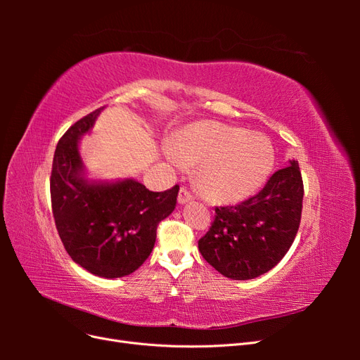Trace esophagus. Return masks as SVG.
Listing matches in <instances>:
<instances>
[{"mask_svg": "<svg viewBox=\"0 0 360 360\" xmlns=\"http://www.w3.org/2000/svg\"><path fill=\"white\" fill-rule=\"evenodd\" d=\"M192 200H193V195L186 188H181L179 192V202L184 204V202L192 201Z\"/></svg>", "mask_w": 360, "mask_h": 360, "instance_id": "34e87169", "label": "esophagus"}]
</instances>
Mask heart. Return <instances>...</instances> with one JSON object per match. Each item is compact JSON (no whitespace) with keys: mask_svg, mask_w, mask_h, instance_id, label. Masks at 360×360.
<instances>
[{"mask_svg":"<svg viewBox=\"0 0 360 360\" xmlns=\"http://www.w3.org/2000/svg\"><path fill=\"white\" fill-rule=\"evenodd\" d=\"M174 162L198 165L202 192L214 201L234 202L254 193L274 168L275 151L261 134L219 122L186 127L171 143Z\"/></svg>","mask_w":360,"mask_h":360,"instance_id":"1","label":"heart"}]
</instances>
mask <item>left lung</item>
Here are the masks:
<instances>
[{
    "mask_svg": "<svg viewBox=\"0 0 360 360\" xmlns=\"http://www.w3.org/2000/svg\"><path fill=\"white\" fill-rule=\"evenodd\" d=\"M303 201L297 160L278 169L254 197L216 207L214 221L198 240L204 259L230 279H254L274 269L296 238Z\"/></svg>",
    "mask_w": 360,
    "mask_h": 360,
    "instance_id": "1",
    "label": "left lung"
}]
</instances>
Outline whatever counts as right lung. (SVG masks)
<instances>
[{
	"instance_id": "1",
	"label": "right lung",
	"mask_w": 360,
	"mask_h": 360,
	"mask_svg": "<svg viewBox=\"0 0 360 360\" xmlns=\"http://www.w3.org/2000/svg\"><path fill=\"white\" fill-rule=\"evenodd\" d=\"M103 108L78 120L58 141L51 172L57 231L76 264L102 278H122L143 266L153 250L160 221L176 209L179 184L151 192L134 179L85 177L79 139Z\"/></svg>"
}]
</instances>
